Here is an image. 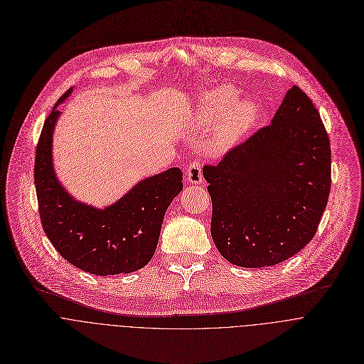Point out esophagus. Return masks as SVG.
Instances as JSON below:
<instances>
[{"instance_id": "obj_1", "label": "esophagus", "mask_w": 364, "mask_h": 364, "mask_svg": "<svg viewBox=\"0 0 364 364\" xmlns=\"http://www.w3.org/2000/svg\"><path fill=\"white\" fill-rule=\"evenodd\" d=\"M187 180L193 184H198L203 180V171H201V163L194 160L190 163L187 168Z\"/></svg>"}]
</instances>
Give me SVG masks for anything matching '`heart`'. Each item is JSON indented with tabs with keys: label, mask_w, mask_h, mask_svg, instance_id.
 <instances>
[{
	"label": "heart",
	"mask_w": 364,
	"mask_h": 364,
	"mask_svg": "<svg viewBox=\"0 0 364 364\" xmlns=\"http://www.w3.org/2000/svg\"><path fill=\"white\" fill-rule=\"evenodd\" d=\"M237 101V91L231 87H220L207 94L204 100V114L203 118L207 123H213L224 113L218 121L213 136L211 149L221 151L230 149L238 137L243 134L252 124L255 117V108L249 102Z\"/></svg>",
	"instance_id": "heart-1"
}]
</instances>
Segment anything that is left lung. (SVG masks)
<instances>
[{
  "mask_svg": "<svg viewBox=\"0 0 364 364\" xmlns=\"http://www.w3.org/2000/svg\"><path fill=\"white\" fill-rule=\"evenodd\" d=\"M211 237L238 267L279 264L314 237L331 187V150L309 95L293 85L270 126L204 166Z\"/></svg>",
  "mask_w": 364,
  "mask_h": 364,
  "instance_id": "8db88e82",
  "label": "left lung"
}]
</instances>
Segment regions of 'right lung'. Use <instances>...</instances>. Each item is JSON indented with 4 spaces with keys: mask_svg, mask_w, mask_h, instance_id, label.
Segmentation results:
<instances>
[{
    "mask_svg": "<svg viewBox=\"0 0 364 364\" xmlns=\"http://www.w3.org/2000/svg\"><path fill=\"white\" fill-rule=\"evenodd\" d=\"M43 126L34 161V183L43 228L55 250L77 269L114 276L143 269L154 256L163 218L183 190V173L174 167L140 181L105 210L75 201L57 181L51 161L57 105Z\"/></svg>",
    "mask_w": 364,
    "mask_h": 364,
    "instance_id": "1",
    "label": "right lung"
}]
</instances>
